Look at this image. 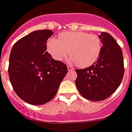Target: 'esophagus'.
<instances>
[{"label":"esophagus","mask_w":132,"mask_h":132,"mask_svg":"<svg viewBox=\"0 0 132 132\" xmlns=\"http://www.w3.org/2000/svg\"><path fill=\"white\" fill-rule=\"evenodd\" d=\"M67 69H68L69 71H74V70H75V69H74L73 67H71V66H68V67H67Z\"/></svg>","instance_id":"1"}]
</instances>
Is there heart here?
<instances>
[{
  "mask_svg": "<svg viewBox=\"0 0 132 132\" xmlns=\"http://www.w3.org/2000/svg\"><path fill=\"white\" fill-rule=\"evenodd\" d=\"M47 51L57 61L65 58L69 52L70 61L81 67H87L98 59L102 42L100 36L81 31L64 32L58 39L51 37L46 43Z\"/></svg>",
  "mask_w": 132,
  "mask_h": 132,
  "instance_id": "heart-1",
  "label": "heart"
}]
</instances>
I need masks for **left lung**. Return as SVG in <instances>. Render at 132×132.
Masks as SVG:
<instances>
[{"label":"left lung","mask_w":132,"mask_h":132,"mask_svg":"<svg viewBox=\"0 0 132 132\" xmlns=\"http://www.w3.org/2000/svg\"><path fill=\"white\" fill-rule=\"evenodd\" d=\"M99 36L103 46L97 61L89 67L76 69L78 90L81 96L91 101L110 97L120 86L125 73L120 46L107 32H101Z\"/></svg>","instance_id":"left-lung-1"}]
</instances>
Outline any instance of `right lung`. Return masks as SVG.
Segmentation results:
<instances>
[{
	"instance_id": "add662e5",
	"label": "right lung",
	"mask_w": 132,
	"mask_h": 132,
	"mask_svg": "<svg viewBox=\"0 0 132 132\" xmlns=\"http://www.w3.org/2000/svg\"><path fill=\"white\" fill-rule=\"evenodd\" d=\"M51 30H37L14 44L9 60L8 74L18 96L32 105L51 101L67 72V65L52 59L46 51Z\"/></svg>"
}]
</instances>
